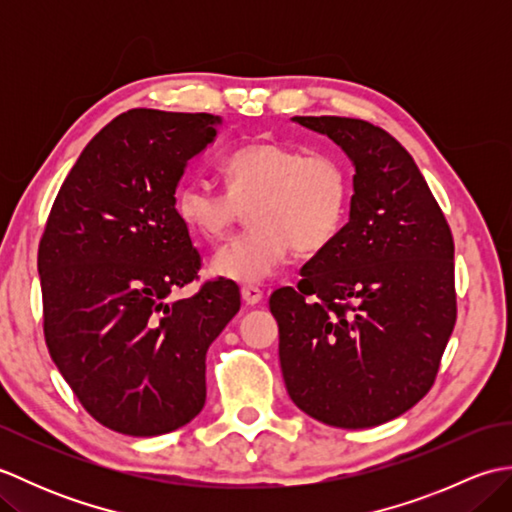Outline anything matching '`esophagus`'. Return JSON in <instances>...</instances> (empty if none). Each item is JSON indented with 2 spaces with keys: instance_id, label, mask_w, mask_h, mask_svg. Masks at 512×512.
Segmentation results:
<instances>
[{
  "instance_id": "obj_1",
  "label": "esophagus",
  "mask_w": 512,
  "mask_h": 512,
  "mask_svg": "<svg viewBox=\"0 0 512 512\" xmlns=\"http://www.w3.org/2000/svg\"><path fill=\"white\" fill-rule=\"evenodd\" d=\"M262 299H264V292L259 290L257 286H244L242 288V301L246 303V306H257V303Z\"/></svg>"
}]
</instances>
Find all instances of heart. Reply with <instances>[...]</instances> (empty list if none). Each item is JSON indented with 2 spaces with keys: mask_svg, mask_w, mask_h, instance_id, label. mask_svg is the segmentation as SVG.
I'll use <instances>...</instances> for the list:
<instances>
[{
  "mask_svg": "<svg viewBox=\"0 0 512 512\" xmlns=\"http://www.w3.org/2000/svg\"><path fill=\"white\" fill-rule=\"evenodd\" d=\"M226 189L184 180L173 195L178 220L204 242H220L248 209L246 233L213 257L215 275L259 284L286 264L290 250L328 248L347 220L352 176L341 156L286 143H250L222 160Z\"/></svg>",
  "mask_w": 512,
  "mask_h": 512,
  "instance_id": "heart-1",
  "label": "heart"
}]
</instances>
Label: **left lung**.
Here are the masks:
<instances>
[{
  "mask_svg": "<svg viewBox=\"0 0 512 512\" xmlns=\"http://www.w3.org/2000/svg\"><path fill=\"white\" fill-rule=\"evenodd\" d=\"M354 162L334 242L270 295L292 402L314 420L367 429L398 418L436 383L455 301L453 235L416 162L361 118L295 116Z\"/></svg>",
  "mask_w": 512,
  "mask_h": 512,
  "instance_id": "obj_1",
  "label": "left lung"
}]
</instances>
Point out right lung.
<instances>
[{
    "instance_id": "add662e5",
    "label": "right lung",
    "mask_w": 512,
    "mask_h": 512,
    "mask_svg": "<svg viewBox=\"0 0 512 512\" xmlns=\"http://www.w3.org/2000/svg\"><path fill=\"white\" fill-rule=\"evenodd\" d=\"M211 114L129 110L96 134L54 198L39 242L43 336L83 409L149 438L206 400V350L239 310L231 281H198L202 257L173 193L215 138Z\"/></svg>"
}]
</instances>
